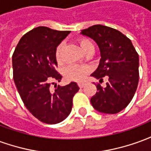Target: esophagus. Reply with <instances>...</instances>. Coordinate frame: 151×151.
<instances>
[{
  "instance_id": "1",
  "label": "esophagus",
  "mask_w": 151,
  "mask_h": 151,
  "mask_svg": "<svg viewBox=\"0 0 151 151\" xmlns=\"http://www.w3.org/2000/svg\"><path fill=\"white\" fill-rule=\"evenodd\" d=\"M78 85L80 88H82V87H84V86H85V83H83V82H78Z\"/></svg>"
}]
</instances>
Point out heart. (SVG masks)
<instances>
[{"instance_id":"b5f03b06","label":"heart","mask_w":151,"mask_h":151,"mask_svg":"<svg viewBox=\"0 0 151 151\" xmlns=\"http://www.w3.org/2000/svg\"><path fill=\"white\" fill-rule=\"evenodd\" d=\"M78 43L82 51L86 53L95 51V46L91 40L87 38L82 37L78 40ZM63 51H64V43H60L56 47L55 56L56 60L59 63L62 61ZM90 72V69L87 66L79 65H70L65 69V77L69 81L73 82H82L86 78V75Z\"/></svg>"}]
</instances>
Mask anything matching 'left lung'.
Instances as JSON below:
<instances>
[{
	"label": "left lung",
	"instance_id": "8db88e82",
	"mask_svg": "<svg viewBox=\"0 0 151 151\" xmlns=\"http://www.w3.org/2000/svg\"><path fill=\"white\" fill-rule=\"evenodd\" d=\"M81 34L95 40L101 59L91 76L99 82L105 76L108 82L91 99L93 108L103 113L116 114L129 104L136 92L139 80V57L129 38L114 28L94 25L81 31Z\"/></svg>",
	"mask_w": 151,
	"mask_h": 151
}]
</instances>
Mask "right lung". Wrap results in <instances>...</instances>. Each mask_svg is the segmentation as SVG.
<instances>
[{
  "mask_svg": "<svg viewBox=\"0 0 151 151\" xmlns=\"http://www.w3.org/2000/svg\"><path fill=\"white\" fill-rule=\"evenodd\" d=\"M70 33L39 27L19 40L13 56V75L23 104L35 118L45 124H57L68 116L73 98L79 87L76 82L65 86L55 85L62 76L56 71V47Z\"/></svg>",
  "mask_w": 151,
  "mask_h": 151,
  "instance_id": "obj_1",
  "label": "right lung"
}]
</instances>
